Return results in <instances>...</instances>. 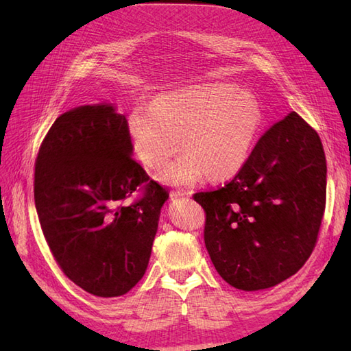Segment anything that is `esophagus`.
<instances>
[{
  "label": "esophagus",
  "instance_id": "34e87169",
  "mask_svg": "<svg viewBox=\"0 0 351 351\" xmlns=\"http://www.w3.org/2000/svg\"><path fill=\"white\" fill-rule=\"evenodd\" d=\"M189 196H191L190 191H171L170 193L171 199H184V197H189Z\"/></svg>",
  "mask_w": 351,
  "mask_h": 351
}]
</instances>
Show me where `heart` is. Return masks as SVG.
Returning <instances> with one entry per match:
<instances>
[{
  "instance_id": "b5f03b06",
  "label": "heart",
  "mask_w": 351,
  "mask_h": 351,
  "mask_svg": "<svg viewBox=\"0 0 351 351\" xmlns=\"http://www.w3.org/2000/svg\"><path fill=\"white\" fill-rule=\"evenodd\" d=\"M261 125L258 104L225 84H196L166 92L151 107H134L126 119L132 151L173 187H191L210 175L223 180L247 161Z\"/></svg>"
}]
</instances>
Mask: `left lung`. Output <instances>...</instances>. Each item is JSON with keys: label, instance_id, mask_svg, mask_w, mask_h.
I'll return each mask as SVG.
<instances>
[{"label": "left lung", "instance_id": "8db88e82", "mask_svg": "<svg viewBox=\"0 0 351 351\" xmlns=\"http://www.w3.org/2000/svg\"><path fill=\"white\" fill-rule=\"evenodd\" d=\"M326 175L322 140L293 111L258 140L232 181L196 193L206 250L229 285L265 289L300 270L323 220Z\"/></svg>", "mask_w": 351, "mask_h": 351}]
</instances>
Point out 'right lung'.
Listing matches in <instances>:
<instances>
[{"instance_id":"add662e5","label":"right lung","mask_w":351,"mask_h":351,"mask_svg":"<svg viewBox=\"0 0 351 351\" xmlns=\"http://www.w3.org/2000/svg\"><path fill=\"white\" fill-rule=\"evenodd\" d=\"M132 152L125 116L101 102L58 116L36 160L34 204L52 255L98 297L123 295L143 278L169 199ZM137 189L142 197L125 206Z\"/></svg>"}]
</instances>
